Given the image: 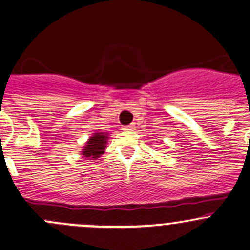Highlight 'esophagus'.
Instances as JSON below:
<instances>
[{
	"mask_svg": "<svg viewBox=\"0 0 250 250\" xmlns=\"http://www.w3.org/2000/svg\"><path fill=\"white\" fill-rule=\"evenodd\" d=\"M125 130H133V129H134V125H125Z\"/></svg>",
	"mask_w": 250,
	"mask_h": 250,
	"instance_id": "34e87169",
	"label": "esophagus"
}]
</instances>
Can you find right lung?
<instances>
[{
    "mask_svg": "<svg viewBox=\"0 0 250 250\" xmlns=\"http://www.w3.org/2000/svg\"><path fill=\"white\" fill-rule=\"evenodd\" d=\"M107 135L104 133H94V137H90L88 140L87 145L83 148L82 155L87 158H95L100 157L102 153H104L105 147H106Z\"/></svg>",
    "mask_w": 250,
    "mask_h": 250,
    "instance_id": "obj_1",
    "label": "right lung"
}]
</instances>
